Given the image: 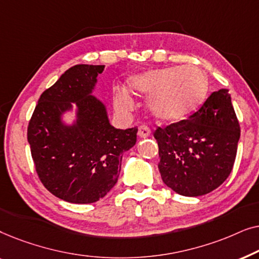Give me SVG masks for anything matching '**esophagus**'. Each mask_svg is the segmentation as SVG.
<instances>
[{"mask_svg":"<svg viewBox=\"0 0 259 259\" xmlns=\"http://www.w3.org/2000/svg\"><path fill=\"white\" fill-rule=\"evenodd\" d=\"M150 134H151V131L147 126L141 125L139 127V131H138V136H139L140 138H147V137H150Z\"/></svg>","mask_w":259,"mask_h":259,"instance_id":"obj_1","label":"esophagus"}]
</instances>
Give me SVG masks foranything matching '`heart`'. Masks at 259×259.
Segmentation results:
<instances>
[{
    "label": "heart",
    "mask_w": 259,
    "mask_h": 259,
    "mask_svg": "<svg viewBox=\"0 0 259 259\" xmlns=\"http://www.w3.org/2000/svg\"><path fill=\"white\" fill-rule=\"evenodd\" d=\"M207 80L196 67H167L136 74L127 80L126 92L116 91L113 102L116 111H131L134 97H146L147 109L160 122H177L203 105L207 95Z\"/></svg>",
    "instance_id": "obj_1"
}]
</instances>
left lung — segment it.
<instances>
[{
    "instance_id": "left-lung-1",
    "label": "left lung",
    "mask_w": 259,
    "mask_h": 259,
    "mask_svg": "<svg viewBox=\"0 0 259 259\" xmlns=\"http://www.w3.org/2000/svg\"><path fill=\"white\" fill-rule=\"evenodd\" d=\"M153 136L162 182L185 197L210 193L231 173L240 137L229 91L213 92L189 119L158 127Z\"/></svg>"
}]
</instances>
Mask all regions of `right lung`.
Wrapping results in <instances>:
<instances>
[{"label": "right lung", "instance_id": "add662e5", "mask_svg": "<svg viewBox=\"0 0 259 259\" xmlns=\"http://www.w3.org/2000/svg\"><path fill=\"white\" fill-rule=\"evenodd\" d=\"M105 66L76 65L41 94L28 125L31 158L41 183L60 199L91 204L118 182L123 152L137 143V127L114 128L92 95ZM77 105L73 125L62 114Z\"/></svg>", "mask_w": 259, "mask_h": 259}]
</instances>
